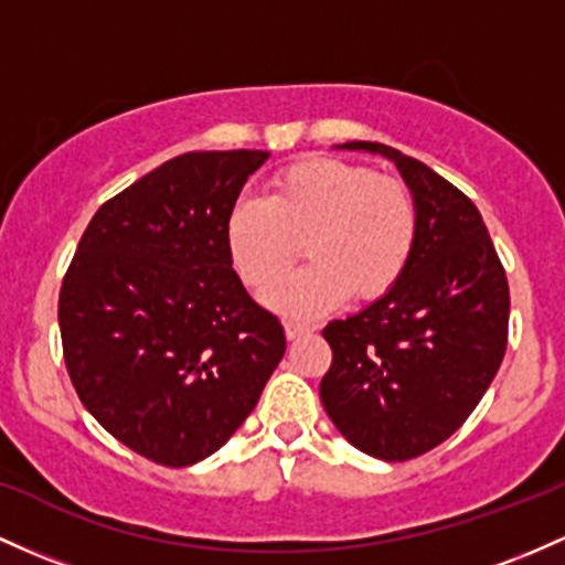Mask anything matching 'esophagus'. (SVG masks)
I'll return each instance as SVG.
<instances>
[{
    "label": "esophagus",
    "mask_w": 565,
    "mask_h": 565,
    "mask_svg": "<svg viewBox=\"0 0 565 565\" xmlns=\"http://www.w3.org/2000/svg\"><path fill=\"white\" fill-rule=\"evenodd\" d=\"M311 330H313V327L311 324H302V321H287V324H284V332H287L289 340L302 338V334H308Z\"/></svg>",
    "instance_id": "1"
}]
</instances>
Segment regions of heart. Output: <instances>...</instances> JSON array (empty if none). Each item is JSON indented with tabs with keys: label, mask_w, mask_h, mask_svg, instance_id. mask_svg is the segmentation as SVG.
I'll return each instance as SVG.
<instances>
[{
	"label": "heart",
	"mask_w": 565,
	"mask_h": 565,
	"mask_svg": "<svg viewBox=\"0 0 565 565\" xmlns=\"http://www.w3.org/2000/svg\"><path fill=\"white\" fill-rule=\"evenodd\" d=\"M297 238L311 263L273 284L263 302L284 316H319L351 289L373 300L399 281L418 238V209L399 179L308 158L276 173L268 198L241 195L225 222L233 268L257 289L292 265Z\"/></svg>",
	"instance_id": "1"
}]
</instances>
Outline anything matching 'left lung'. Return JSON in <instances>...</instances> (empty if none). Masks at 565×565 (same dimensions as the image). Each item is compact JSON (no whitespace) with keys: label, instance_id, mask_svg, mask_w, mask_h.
Listing matches in <instances>:
<instances>
[{"label":"left lung","instance_id":"left-lung-1","mask_svg":"<svg viewBox=\"0 0 565 565\" xmlns=\"http://www.w3.org/2000/svg\"><path fill=\"white\" fill-rule=\"evenodd\" d=\"M392 160L418 209L411 263L386 295L324 327L321 405L362 454L407 461L454 434L499 373L510 287L480 212L420 160L375 141L334 145Z\"/></svg>","mask_w":565,"mask_h":565}]
</instances>
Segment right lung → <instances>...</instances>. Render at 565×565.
<instances>
[{
	"mask_svg": "<svg viewBox=\"0 0 565 565\" xmlns=\"http://www.w3.org/2000/svg\"><path fill=\"white\" fill-rule=\"evenodd\" d=\"M270 152H188L104 203L58 297L70 377L134 454L192 467L254 411L284 327L233 270L225 222Z\"/></svg>",
	"mask_w": 565,
	"mask_h": 565,
	"instance_id": "add662e5",
	"label": "right lung"
}]
</instances>
